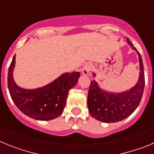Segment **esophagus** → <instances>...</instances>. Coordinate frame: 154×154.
I'll use <instances>...</instances> for the list:
<instances>
[{
	"instance_id": "esophagus-1",
	"label": "esophagus",
	"mask_w": 154,
	"mask_h": 154,
	"mask_svg": "<svg viewBox=\"0 0 154 154\" xmlns=\"http://www.w3.org/2000/svg\"><path fill=\"white\" fill-rule=\"evenodd\" d=\"M91 69H92V65L90 64H85L83 67H82V74L85 75H88L90 73Z\"/></svg>"
}]
</instances>
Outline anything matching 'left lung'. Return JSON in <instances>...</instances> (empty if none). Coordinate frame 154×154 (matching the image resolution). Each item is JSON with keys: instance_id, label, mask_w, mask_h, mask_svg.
Returning <instances> with one entry per match:
<instances>
[{"instance_id": "left-lung-1", "label": "left lung", "mask_w": 154, "mask_h": 154, "mask_svg": "<svg viewBox=\"0 0 154 154\" xmlns=\"http://www.w3.org/2000/svg\"><path fill=\"white\" fill-rule=\"evenodd\" d=\"M126 41L139 56L140 76L135 86L126 92L112 93L100 89L95 80L91 81L89 85L87 101L89 112L92 117L103 123H116L126 119L135 111L142 99L145 85L142 58L130 39L126 38Z\"/></svg>"}]
</instances>
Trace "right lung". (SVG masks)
<instances>
[{
	"instance_id": "right-lung-1",
	"label": "right lung",
	"mask_w": 154,
	"mask_h": 154,
	"mask_svg": "<svg viewBox=\"0 0 154 154\" xmlns=\"http://www.w3.org/2000/svg\"><path fill=\"white\" fill-rule=\"evenodd\" d=\"M15 55L9 66L8 86L16 106L29 117L37 120H51L62 115L69 89L80 76L79 72L64 73L48 85L35 89H25L17 85L13 78Z\"/></svg>"
}]
</instances>
